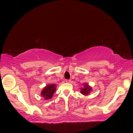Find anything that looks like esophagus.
I'll return each mask as SVG.
<instances>
[{
	"label": "esophagus",
	"mask_w": 133,
	"mask_h": 133,
	"mask_svg": "<svg viewBox=\"0 0 133 133\" xmlns=\"http://www.w3.org/2000/svg\"><path fill=\"white\" fill-rule=\"evenodd\" d=\"M66 82L67 83H69L71 82V80H66Z\"/></svg>",
	"instance_id": "esophagus-1"
}]
</instances>
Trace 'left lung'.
<instances>
[{
  "label": "left lung",
  "instance_id": "8db88e82",
  "mask_svg": "<svg viewBox=\"0 0 133 133\" xmlns=\"http://www.w3.org/2000/svg\"><path fill=\"white\" fill-rule=\"evenodd\" d=\"M83 88L80 89V92L84 95H88L92 91V88L88 83L83 84Z\"/></svg>",
  "mask_w": 133,
  "mask_h": 133
}]
</instances>
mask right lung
Segmentation results:
<instances>
[{
    "mask_svg": "<svg viewBox=\"0 0 133 133\" xmlns=\"http://www.w3.org/2000/svg\"><path fill=\"white\" fill-rule=\"evenodd\" d=\"M56 85L55 84H48L43 88L41 92V96L45 100H49L52 98L54 92L56 90Z\"/></svg>",
    "mask_w": 133,
    "mask_h": 133,
    "instance_id": "1",
    "label": "right lung"
}]
</instances>
